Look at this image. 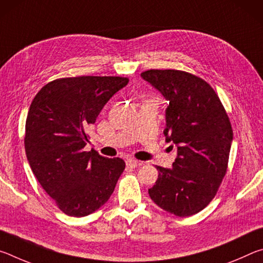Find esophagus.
Here are the masks:
<instances>
[{"label": "esophagus", "mask_w": 263, "mask_h": 263, "mask_svg": "<svg viewBox=\"0 0 263 263\" xmlns=\"http://www.w3.org/2000/svg\"><path fill=\"white\" fill-rule=\"evenodd\" d=\"M140 164L141 163L139 161H137V160H135V159H127L126 160V166L128 168H136L138 166H140Z\"/></svg>", "instance_id": "esophagus-1"}]
</instances>
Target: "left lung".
Segmentation results:
<instances>
[{
  "label": "left lung",
  "mask_w": 263,
  "mask_h": 263,
  "mask_svg": "<svg viewBox=\"0 0 263 263\" xmlns=\"http://www.w3.org/2000/svg\"><path fill=\"white\" fill-rule=\"evenodd\" d=\"M140 77L168 101L163 135L177 148L172 168L157 166L149 197L172 215L193 216L212 201L228 171L233 140L229 116L201 78L175 69H149Z\"/></svg>",
  "instance_id": "obj_1"
}]
</instances>
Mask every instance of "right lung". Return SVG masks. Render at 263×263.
<instances>
[{
  "label": "right lung",
  "mask_w": 263,
  "mask_h": 263,
  "mask_svg": "<svg viewBox=\"0 0 263 263\" xmlns=\"http://www.w3.org/2000/svg\"><path fill=\"white\" fill-rule=\"evenodd\" d=\"M127 83L121 77L58 79L44 86L30 105L26 158L43 189L66 215L84 217L99 210L125 169L121 158L83 148L101 110Z\"/></svg>",
  "instance_id": "1"
}]
</instances>
